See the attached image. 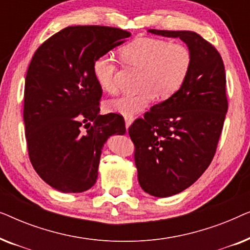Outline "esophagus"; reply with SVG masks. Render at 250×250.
I'll return each instance as SVG.
<instances>
[{
    "label": "esophagus",
    "mask_w": 250,
    "mask_h": 250,
    "mask_svg": "<svg viewBox=\"0 0 250 250\" xmlns=\"http://www.w3.org/2000/svg\"><path fill=\"white\" fill-rule=\"evenodd\" d=\"M132 122H133L132 118H127V117L125 118V126H126V128L129 127V125L132 124Z\"/></svg>",
    "instance_id": "1"
}]
</instances>
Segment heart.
I'll list each match as a JSON object with an SVG mask.
<instances>
[{
  "instance_id": "obj_1",
  "label": "heart",
  "mask_w": 250,
  "mask_h": 250,
  "mask_svg": "<svg viewBox=\"0 0 250 250\" xmlns=\"http://www.w3.org/2000/svg\"><path fill=\"white\" fill-rule=\"evenodd\" d=\"M122 58L126 63L143 71L140 82L142 91L110 99L105 109L127 118L145 110L156 95L159 99L173 97L186 83L193 62L192 52L186 44L149 37L126 44L122 49ZM116 69L115 60L107 54L94 61V77L104 91L116 90Z\"/></svg>"
}]
</instances>
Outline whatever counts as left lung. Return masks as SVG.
<instances>
[{
	"instance_id": "left-lung-1",
	"label": "left lung",
	"mask_w": 250,
	"mask_h": 250,
	"mask_svg": "<svg viewBox=\"0 0 250 250\" xmlns=\"http://www.w3.org/2000/svg\"><path fill=\"white\" fill-rule=\"evenodd\" d=\"M148 32L180 37L193 57L183 86L128 128L140 186L146 193L164 198L192 186L213 160L228 111L227 78L220 52L199 34Z\"/></svg>"
}]
</instances>
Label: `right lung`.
<instances>
[{
	"instance_id": "obj_1",
	"label": "right lung",
	"mask_w": 250,
	"mask_h": 250,
	"mask_svg": "<svg viewBox=\"0 0 250 250\" xmlns=\"http://www.w3.org/2000/svg\"><path fill=\"white\" fill-rule=\"evenodd\" d=\"M129 36L116 27L69 26L34 53L23 97L27 148L34 169L53 189L93 187L104 142L126 132L121 115H99L102 88L93 64Z\"/></svg>"
}]
</instances>
